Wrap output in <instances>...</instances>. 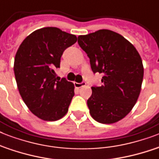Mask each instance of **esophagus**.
<instances>
[{
	"instance_id": "1",
	"label": "esophagus",
	"mask_w": 159,
	"mask_h": 159,
	"mask_svg": "<svg viewBox=\"0 0 159 159\" xmlns=\"http://www.w3.org/2000/svg\"><path fill=\"white\" fill-rule=\"evenodd\" d=\"M75 87H76V88H81V87H84L85 85H86V82H82V83H77V82H75L74 83Z\"/></svg>"
}]
</instances>
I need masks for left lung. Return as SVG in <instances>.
Wrapping results in <instances>:
<instances>
[{
	"instance_id": "8db88e82",
	"label": "left lung",
	"mask_w": 159,
	"mask_h": 159,
	"mask_svg": "<svg viewBox=\"0 0 159 159\" xmlns=\"http://www.w3.org/2000/svg\"><path fill=\"white\" fill-rule=\"evenodd\" d=\"M93 72L102 74V87H92L90 114L102 124L118 122L133 109L140 94L143 66L139 52L120 34L110 30L78 36Z\"/></svg>"
}]
</instances>
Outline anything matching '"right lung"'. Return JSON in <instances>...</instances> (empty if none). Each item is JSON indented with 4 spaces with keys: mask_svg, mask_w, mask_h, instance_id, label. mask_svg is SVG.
<instances>
[{
    "mask_svg": "<svg viewBox=\"0 0 159 159\" xmlns=\"http://www.w3.org/2000/svg\"><path fill=\"white\" fill-rule=\"evenodd\" d=\"M77 39L58 28L44 27L27 36L16 52L14 72L19 92L29 110L43 120H58L68 111L74 84L58 81L54 70L63 51Z\"/></svg>",
    "mask_w": 159,
    "mask_h": 159,
    "instance_id": "1",
    "label": "right lung"
}]
</instances>
